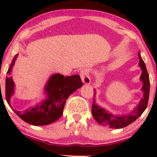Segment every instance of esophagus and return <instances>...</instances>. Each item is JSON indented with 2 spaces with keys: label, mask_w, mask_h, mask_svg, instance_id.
I'll use <instances>...</instances> for the list:
<instances>
[{
  "label": "esophagus",
  "mask_w": 157,
  "mask_h": 157,
  "mask_svg": "<svg viewBox=\"0 0 157 157\" xmlns=\"http://www.w3.org/2000/svg\"><path fill=\"white\" fill-rule=\"evenodd\" d=\"M80 77L82 79V82L86 85H89L91 83V78H90V76L89 75V72H88L87 70L83 69L80 71Z\"/></svg>",
  "instance_id": "obj_1"
}]
</instances>
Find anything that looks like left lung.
Returning a JSON list of instances; mask_svg holds the SVG:
<instances>
[{
  "instance_id": "8db88e82",
  "label": "left lung",
  "mask_w": 157,
  "mask_h": 157,
  "mask_svg": "<svg viewBox=\"0 0 157 157\" xmlns=\"http://www.w3.org/2000/svg\"><path fill=\"white\" fill-rule=\"evenodd\" d=\"M138 55L140 57L139 65L142 68V75L140 76V80L143 82V86L142 87V90L143 91V97L140 100L136 107L134 108L131 113L125 115V116H115L97 105L94 100V92L91 113H92L95 120L100 125L109 126L111 128H122L126 127L127 125L132 123L133 122H134L136 119L141 116L142 113L146 109L149 98V92H150V80H149V75L147 71L146 67H145V63L141 58L140 52H139Z\"/></svg>"
}]
</instances>
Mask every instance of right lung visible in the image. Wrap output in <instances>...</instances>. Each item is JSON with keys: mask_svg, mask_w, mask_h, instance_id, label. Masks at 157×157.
I'll use <instances>...</instances> for the list:
<instances>
[{"mask_svg": "<svg viewBox=\"0 0 157 157\" xmlns=\"http://www.w3.org/2000/svg\"><path fill=\"white\" fill-rule=\"evenodd\" d=\"M15 56L6 74V99L11 107L10 99L15 91V83L10 76L12 67L17 59ZM78 75L64 77L60 74H55L50 77L45 87L46 98L35 107L23 111L14 110L15 113L23 121L33 125H46L57 121L63 114L66 100L71 94L82 86ZM12 108V107H11Z\"/></svg>", "mask_w": 157, "mask_h": 157, "instance_id": "add662e5", "label": "right lung"}]
</instances>
